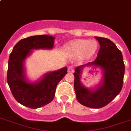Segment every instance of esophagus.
Segmentation results:
<instances>
[{
  "mask_svg": "<svg viewBox=\"0 0 131 131\" xmlns=\"http://www.w3.org/2000/svg\"><path fill=\"white\" fill-rule=\"evenodd\" d=\"M68 71L70 73L73 72V71H74V67H73V65L69 66V67H68Z\"/></svg>",
  "mask_w": 131,
  "mask_h": 131,
  "instance_id": "1",
  "label": "esophagus"
}]
</instances>
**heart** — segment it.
<instances>
[{
	"label": "heart",
	"mask_w": 131,
	"mask_h": 131,
	"mask_svg": "<svg viewBox=\"0 0 131 131\" xmlns=\"http://www.w3.org/2000/svg\"><path fill=\"white\" fill-rule=\"evenodd\" d=\"M97 45L96 41L95 40H84V39H78L73 41L70 44V48L78 54L83 56L84 58H89L92 56L97 49Z\"/></svg>",
	"instance_id": "obj_1"
}]
</instances>
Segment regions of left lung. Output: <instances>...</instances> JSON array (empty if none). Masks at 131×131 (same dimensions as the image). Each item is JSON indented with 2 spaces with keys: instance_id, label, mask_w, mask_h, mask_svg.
Masks as SVG:
<instances>
[{
  "instance_id": "left-lung-1",
  "label": "left lung",
  "mask_w": 131,
  "mask_h": 131,
  "mask_svg": "<svg viewBox=\"0 0 131 131\" xmlns=\"http://www.w3.org/2000/svg\"><path fill=\"white\" fill-rule=\"evenodd\" d=\"M100 48L92 62L79 66L75 69L74 89L78 101L93 108H102L109 104L120 93L123 86L124 63L120 50L109 39L95 37ZM96 66L103 70L101 84L95 90H89L80 82L81 69L85 66Z\"/></svg>"
}]
</instances>
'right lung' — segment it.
<instances>
[{"instance_id":"add662e5","label":"right lung","mask_w":131,"mask_h":131,"mask_svg":"<svg viewBox=\"0 0 131 131\" xmlns=\"http://www.w3.org/2000/svg\"><path fill=\"white\" fill-rule=\"evenodd\" d=\"M55 38L48 35L34 36L22 39L13 48L8 62L7 80L18 102L31 108H38L50 103L54 98L56 86L67 73V68L47 73L38 82L26 80L24 60L32 49L53 47Z\"/></svg>"}]
</instances>
